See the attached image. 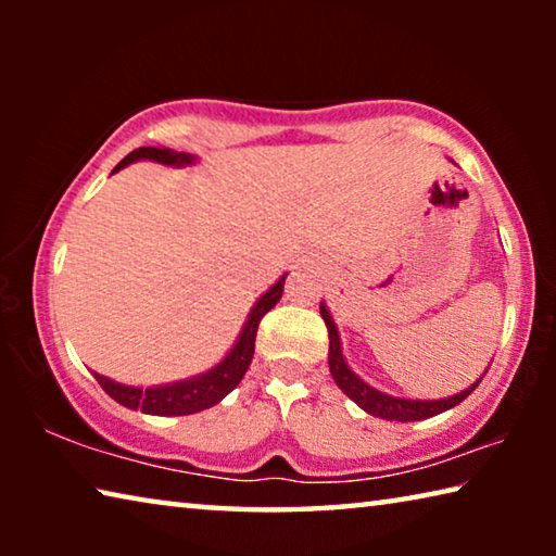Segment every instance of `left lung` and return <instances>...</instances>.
Segmentation results:
<instances>
[{"mask_svg": "<svg viewBox=\"0 0 556 556\" xmlns=\"http://www.w3.org/2000/svg\"><path fill=\"white\" fill-rule=\"evenodd\" d=\"M321 316H324L326 328H328V368H331L336 384L357 404V407L372 414V417L390 419V421H419V419L434 417V414L446 412L451 407H456L458 402H464L468 394L478 388V382H481L478 380L476 384H470L468 390L454 394V397L434 400V402L390 397V394H384L380 390L370 388V384H365L351 368H348L343 361V353H341V338H338V328L333 324L331 314L326 312L324 304H321Z\"/></svg>", "mask_w": 556, "mask_h": 556, "instance_id": "8db88e82", "label": "left lung"}]
</instances>
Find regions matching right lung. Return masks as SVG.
Returning a JSON list of instances; mask_svg holds the SVG:
<instances>
[{
    "label": "right lung",
    "instance_id": "right-lung-1",
    "mask_svg": "<svg viewBox=\"0 0 556 556\" xmlns=\"http://www.w3.org/2000/svg\"><path fill=\"white\" fill-rule=\"evenodd\" d=\"M137 159H152V162L159 164H191L193 156L184 154V152H174V149H159V147H139L135 152H129L122 162L115 166V172H119L122 166H127ZM285 279L281 277L275 287H271L265 296H262L252 314L244 324L242 333L235 343L232 351L225 355V361L215 365L213 370H208L201 378L186 380V382H174L166 384V388H129V384H119L115 380L105 378V375L96 372V380L100 382V388L105 390L112 400L119 402L122 407L129 409H142L144 414H159V417H184V414H195L213 407L218 404L225 394L232 392L238 388L242 375L248 372L252 355H255V338H257V326L262 321L271 306L281 299V291H285Z\"/></svg>",
    "mask_w": 556,
    "mask_h": 556
}]
</instances>
